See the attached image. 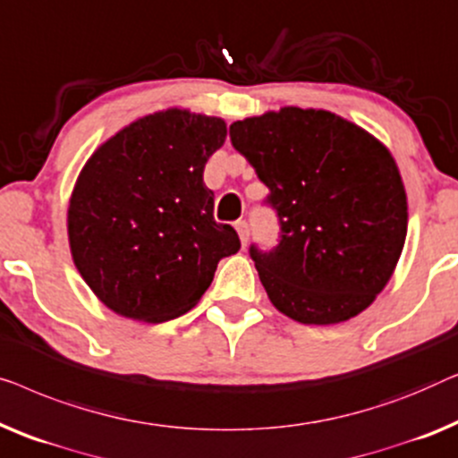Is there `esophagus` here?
<instances>
[{
    "instance_id": "1",
    "label": "esophagus",
    "mask_w": 458,
    "mask_h": 458,
    "mask_svg": "<svg viewBox=\"0 0 458 458\" xmlns=\"http://www.w3.org/2000/svg\"><path fill=\"white\" fill-rule=\"evenodd\" d=\"M236 232H238V238H241L242 247H247V241H249V226H247V222H244V220L236 222Z\"/></svg>"
}]
</instances>
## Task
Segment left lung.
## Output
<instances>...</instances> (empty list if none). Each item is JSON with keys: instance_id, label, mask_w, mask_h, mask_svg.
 <instances>
[{"instance_id": "1", "label": "left lung", "mask_w": 458, "mask_h": 458, "mask_svg": "<svg viewBox=\"0 0 458 458\" xmlns=\"http://www.w3.org/2000/svg\"><path fill=\"white\" fill-rule=\"evenodd\" d=\"M230 140L278 214V247L249 249L272 305L307 326L369 307L407 238V192L390 151L336 114L301 107L238 120Z\"/></svg>"}]
</instances>
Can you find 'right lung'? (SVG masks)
Wrapping results in <instances>:
<instances>
[{"mask_svg": "<svg viewBox=\"0 0 458 458\" xmlns=\"http://www.w3.org/2000/svg\"><path fill=\"white\" fill-rule=\"evenodd\" d=\"M226 122L170 107L134 120L89 157L68 205L74 266L122 318L162 324L192 309L241 249L214 220L208 159Z\"/></svg>", "mask_w": 458, "mask_h": 458, "instance_id": "obj_1", "label": "right lung"}]
</instances>
